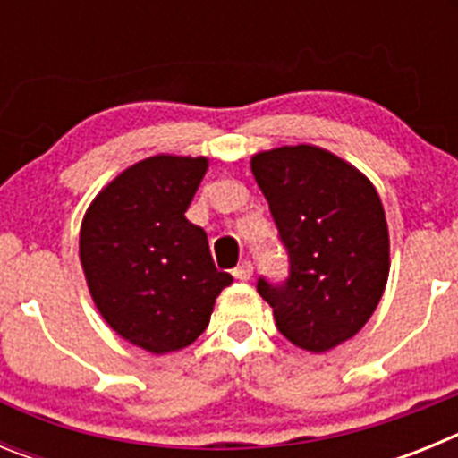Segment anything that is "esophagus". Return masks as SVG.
<instances>
[{
  "label": "esophagus",
  "mask_w": 458,
  "mask_h": 458,
  "mask_svg": "<svg viewBox=\"0 0 458 458\" xmlns=\"http://www.w3.org/2000/svg\"><path fill=\"white\" fill-rule=\"evenodd\" d=\"M252 261H241V264L233 268V277L241 279V282H248L250 277H252Z\"/></svg>",
  "instance_id": "34e87169"
}]
</instances>
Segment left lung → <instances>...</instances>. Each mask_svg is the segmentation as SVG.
I'll return each mask as SVG.
<instances>
[{
    "instance_id": "obj_1",
    "label": "left lung",
    "mask_w": 458,
    "mask_h": 458,
    "mask_svg": "<svg viewBox=\"0 0 458 458\" xmlns=\"http://www.w3.org/2000/svg\"><path fill=\"white\" fill-rule=\"evenodd\" d=\"M252 174L289 254V277H259L275 326L311 353L362 330L386 291L390 236L383 204L365 174L310 144L252 157Z\"/></svg>"
}]
</instances>
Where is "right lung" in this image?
<instances>
[{
    "label": "right lung",
    "mask_w": 458,
    "mask_h": 458,
    "mask_svg": "<svg viewBox=\"0 0 458 458\" xmlns=\"http://www.w3.org/2000/svg\"><path fill=\"white\" fill-rule=\"evenodd\" d=\"M206 169V157H147L82 220L80 261L93 302L116 335L148 353L190 346L233 282L213 264L204 229L185 217Z\"/></svg>",
    "instance_id": "add662e5"
}]
</instances>
